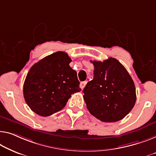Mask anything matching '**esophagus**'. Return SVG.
<instances>
[{"label": "esophagus", "mask_w": 156, "mask_h": 156, "mask_svg": "<svg viewBox=\"0 0 156 156\" xmlns=\"http://www.w3.org/2000/svg\"><path fill=\"white\" fill-rule=\"evenodd\" d=\"M86 84H87V82H86V81H83V82H81L80 84V87L81 89H82V90L84 89V87H85V86Z\"/></svg>", "instance_id": "34e87169"}]
</instances>
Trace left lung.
<instances>
[{
	"instance_id": "obj_1",
	"label": "left lung",
	"mask_w": 156,
	"mask_h": 156,
	"mask_svg": "<svg viewBox=\"0 0 156 156\" xmlns=\"http://www.w3.org/2000/svg\"><path fill=\"white\" fill-rule=\"evenodd\" d=\"M94 78L83 90L87 108L101 121L113 122L124 118L136 102L134 81L126 69L115 58L90 61Z\"/></svg>"
}]
</instances>
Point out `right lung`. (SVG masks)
I'll list each match as a JSON object with an SVG mask.
<instances>
[{"mask_svg": "<svg viewBox=\"0 0 156 156\" xmlns=\"http://www.w3.org/2000/svg\"><path fill=\"white\" fill-rule=\"evenodd\" d=\"M67 53L57 52L34 64L25 79L24 99L30 108L43 117L61 111L71 94L80 92L77 73Z\"/></svg>", "mask_w": 156, "mask_h": 156, "instance_id": "obj_1", "label": "right lung"}]
</instances>
